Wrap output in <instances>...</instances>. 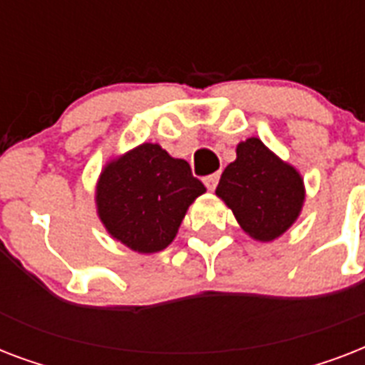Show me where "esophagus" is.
Here are the masks:
<instances>
[{
  "label": "esophagus",
  "mask_w": 365,
  "mask_h": 365,
  "mask_svg": "<svg viewBox=\"0 0 365 365\" xmlns=\"http://www.w3.org/2000/svg\"><path fill=\"white\" fill-rule=\"evenodd\" d=\"M217 182H220V174H212V176L205 178V185L208 187V191H214L217 187Z\"/></svg>",
  "instance_id": "obj_1"
}]
</instances>
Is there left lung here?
Returning <instances> with one entry per match:
<instances>
[{"mask_svg": "<svg viewBox=\"0 0 365 365\" xmlns=\"http://www.w3.org/2000/svg\"><path fill=\"white\" fill-rule=\"evenodd\" d=\"M216 195L244 233L271 242L297 222L305 205V182L294 165L252 136L237 145V159L223 170Z\"/></svg>", "mask_w": 365, "mask_h": 365, "instance_id": "obj_1", "label": "left lung"}]
</instances>
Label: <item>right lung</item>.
Returning a JSON list of instances; mask_svg holds the SVG:
<instances>
[{"mask_svg":"<svg viewBox=\"0 0 365 365\" xmlns=\"http://www.w3.org/2000/svg\"><path fill=\"white\" fill-rule=\"evenodd\" d=\"M205 191L187 160L143 142L106 163L94 202L111 239L138 254H157L176 239L189 206Z\"/></svg>","mask_w":365,"mask_h":365,"instance_id":"1","label":"right lung"}]
</instances>
